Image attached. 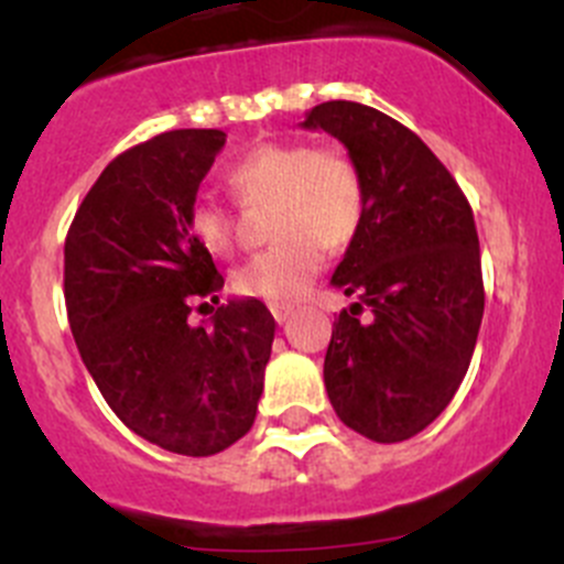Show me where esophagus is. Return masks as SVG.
I'll return each instance as SVG.
<instances>
[{
  "label": "esophagus",
  "mask_w": 564,
  "mask_h": 564,
  "mask_svg": "<svg viewBox=\"0 0 564 564\" xmlns=\"http://www.w3.org/2000/svg\"><path fill=\"white\" fill-rule=\"evenodd\" d=\"M272 316H275L278 324H286L289 318L294 316V308H289V305H272Z\"/></svg>",
  "instance_id": "1"
}]
</instances>
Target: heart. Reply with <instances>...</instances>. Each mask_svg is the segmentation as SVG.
<instances>
[{
    "label": "heart",
    "instance_id": "heart-1",
    "mask_svg": "<svg viewBox=\"0 0 564 564\" xmlns=\"http://www.w3.org/2000/svg\"><path fill=\"white\" fill-rule=\"evenodd\" d=\"M226 182L250 213L272 209L270 240L278 242L231 275V289L240 297L270 305L297 303L322 272L327 248L351 246L366 224V182L340 147L261 144L229 169ZM187 224L207 253L235 250L237 215L224 204L198 198Z\"/></svg>",
    "mask_w": 564,
    "mask_h": 564
}]
</instances>
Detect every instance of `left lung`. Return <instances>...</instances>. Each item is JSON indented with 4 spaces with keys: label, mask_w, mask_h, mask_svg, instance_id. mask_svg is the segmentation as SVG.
<instances>
[{
    "label": "left lung",
    "mask_w": 564,
    "mask_h": 564,
    "mask_svg": "<svg viewBox=\"0 0 564 564\" xmlns=\"http://www.w3.org/2000/svg\"><path fill=\"white\" fill-rule=\"evenodd\" d=\"M303 128L338 139L368 193L362 231L329 281L355 303L333 324L324 388L351 431L403 442L445 412L480 333L471 207L420 135L377 108L329 100L305 113Z\"/></svg>",
    "instance_id": "1"
}]
</instances>
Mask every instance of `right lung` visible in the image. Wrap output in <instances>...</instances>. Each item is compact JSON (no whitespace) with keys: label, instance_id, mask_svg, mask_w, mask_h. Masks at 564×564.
Masks as SVG:
<instances>
[{"label":"right lung","instance_id":"obj_1","mask_svg":"<svg viewBox=\"0 0 564 564\" xmlns=\"http://www.w3.org/2000/svg\"><path fill=\"white\" fill-rule=\"evenodd\" d=\"M224 144V130L191 128L122 152L65 240L67 318L89 377L133 434L196 458L250 431L275 338L264 303H218L224 275L187 224Z\"/></svg>","mask_w":564,"mask_h":564}]
</instances>
